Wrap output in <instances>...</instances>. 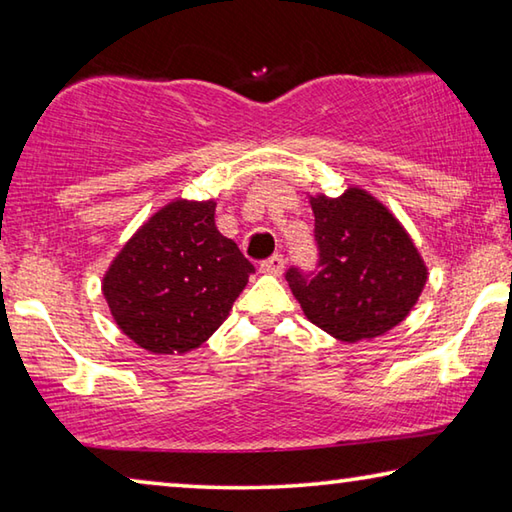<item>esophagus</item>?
<instances>
[{"mask_svg":"<svg viewBox=\"0 0 512 512\" xmlns=\"http://www.w3.org/2000/svg\"><path fill=\"white\" fill-rule=\"evenodd\" d=\"M259 271L266 273V275H282V271H284V257L282 255H273L271 259H266V262L259 264Z\"/></svg>","mask_w":512,"mask_h":512,"instance_id":"1","label":"esophagus"}]
</instances>
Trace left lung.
<instances>
[{
    "mask_svg": "<svg viewBox=\"0 0 512 512\" xmlns=\"http://www.w3.org/2000/svg\"><path fill=\"white\" fill-rule=\"evenodd\" d=\"M320 271L289 268L305 316L343 343L370 341L411 314L427 284V264L388 207L350 185L341 196H309Z\"/></svg>",
    "mask_w": 512,
    "mask_h": 512,
    "instance_id": "obj_1",
    "label": "left lung"
}]
</instances>
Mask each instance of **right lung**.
I'll return each instance as SVG.
<instances>
[{
    "instance_id": "right-lung-1",
    "label": "right lung",
    "mask_w": 512,
    "mask_h": 512,
    "mask_svg": "<svg viewBox=\"0 0 512 512\" xmlns=\"http://www.w3.org/2000/svg\"><path fill=\"white\" fill-rule=\"evenodd\" d=\"M214 201L160 207L112 259L101 280L110 314L153 354H185L228 318L255 266L214 223Z\"/></svg>"
}]
</instances>
